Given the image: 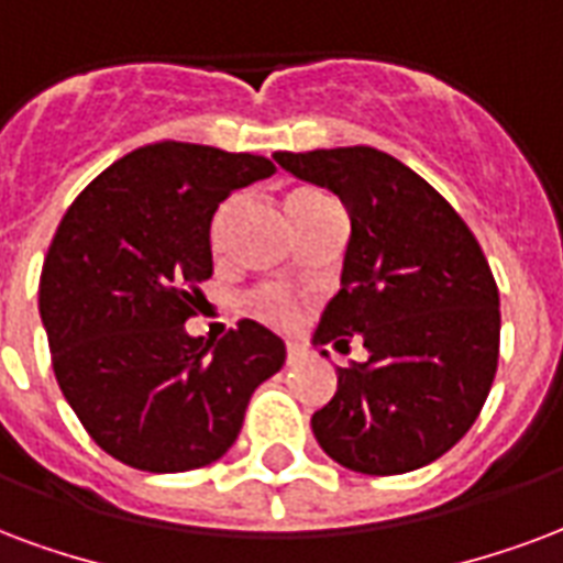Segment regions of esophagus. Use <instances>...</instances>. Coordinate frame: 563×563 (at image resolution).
Returning <instances> with one entry per match:
<instances>
[{
    "label": "esophagus",
    "mask_w": 563,
    "mask_h": 563,
    "mask_svg": "<svg viewBox=\"0 0 563 563\" xmlns=\"http://www.w3.org/2000/svg\"><path fill=\"white\" fill-rule=\"evenodd\" d=\"M307 355H310V352H307V345L286 343V364H301Z\"/></svg>",
    "instance_id": "esophagus-1"
}]
</instances>
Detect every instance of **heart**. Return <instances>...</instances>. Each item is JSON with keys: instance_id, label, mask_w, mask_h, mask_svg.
<instances>
[{"instance_id": "1", "label": "heart", "mask_w": 563, "mask_h": 563, "mask_svg": "<svg viewBox=\"0 0 563 563\" xmlns=\"http://www.w3.org/2000/svg\"><path fill=\"white\" fill-rule=\"evenodd\" d=\"M307 197H313V194H298L292 202ZM253 310L260 316H265V319H271V322H295V319H298V310H295L292 298L286 292H280V289H262V292L253 295Z\"/></svg>"}]
</instances>
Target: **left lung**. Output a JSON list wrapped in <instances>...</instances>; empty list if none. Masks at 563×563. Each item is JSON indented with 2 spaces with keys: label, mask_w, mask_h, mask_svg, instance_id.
<instances>
[{
  "label": "left lung",
  "mask_w": 563,
  "mask_h": 563,
  "mask_svg": "<svg viewBox=\"0 0 563 563\" xmlns=\"http://www.w3.org/2000/svg\"><path fill=\"white\" fill-rule=\"evenodd\" d=\"M274 161L328 187L352 220L313 343L361 336L369 357L336 369V394L310 420L316 441L361 474L430 465L472 430L498 366V286L481 244L435 187L378 148Z\"/></svg>",
  "instance_id": "obj_1"
}]
</instances>
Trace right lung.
Listing matches in <instances>:
<instances>
[{"instance_id":"right-lung-1","label":"right lung","mask_w":563,"mask_h":563,"mask_svg":"<svg viewBox=\"0 0 563 563\" xmlns=\"http://www.w3.org/2000/svg\"><path fill=\"white\" fill-rule=\"evenodd\" d=\"M271 173L260 154L164 140L103 169L56 229L37 289L56 382L95 444L131 468L220 460L286 361L253 319L218 343L185 331L214 271V211Z\"/></svg>"}]
</instances>
